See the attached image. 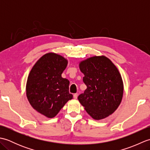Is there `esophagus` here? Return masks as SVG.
I'll return each instance as SVG.
<instances>
[{"label":"esophagus","instance_id":"1","mask_svg":"<svg viewBox=\"0 0 150 150\" xmlns=\"http://www.w3.org/2000/svg\"><path fill=\"white\" fill-rule=\"evenodd\" d=\"M77 97H78V93H75L74 95H73V98H77Z\"/></svg>","mask_w":150,"mask_h":150}]
</instances>
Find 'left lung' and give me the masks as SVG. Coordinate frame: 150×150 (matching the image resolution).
<instances>
[{"label": "left lung", "mask_w": 150, "mask_h": 150, "mask_svg": "<svg viewBox=\"0 0 150 150\" xmlns=\"http://www.w3.org/2000/svg\"><path fill=\"white\" fill-rule=\"evenodd\" d=\"M79 67L87 88L78 100L95 120L110 115L123 95V82L116 66L106 57L95 56L81 62Z\"/></svg>", "instance_id": "left-lung-1"}]
</instances>
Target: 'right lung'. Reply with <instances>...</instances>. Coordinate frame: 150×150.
Segmentation results:
<instances>
[{"label":"right lung","instance_id":"obj_1","mask_svg":"<svg viewBox=\"0 0 150 150\" xmlns=\"http://www.w3.org/2000/svg\"><path fill=\"white\" fill-rule=\"evenodd\" d=\"M67 60L55 53L45 54L31 69L26 84V95L38 112L48 118L55 117L73 95L69 81L62 77Z\"/></svg>","mask_w":150,"mask_h":150}]
</instances>
